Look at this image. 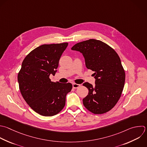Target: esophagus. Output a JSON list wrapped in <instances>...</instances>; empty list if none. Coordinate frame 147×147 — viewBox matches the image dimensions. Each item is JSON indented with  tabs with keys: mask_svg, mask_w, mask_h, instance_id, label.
Returning a JSON list of instances; mask_svg holds the SVG:
<instances>
[{
	"mask_svg": "<svg viewBox=\"0 0 147 147\" xmlns=\"http://www.w3.org/2000/svg\"><path fill=\"white\" fill-rule=\"evenodd\" d=\"M80 86V84H76V83H73V84H72V87L74 88H77L79 87Z\"/></svg>",
	"mask_w": 147,
	"mask_h": 147,
	"instance_id": "esophagus-1",
	"label": "esophagus"
}]
</instances>
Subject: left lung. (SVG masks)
<instances>
[{
    "label": "left lung",
    "mask_w": 147,
    "mask_h": 147,
    "mask_svg": "<svg viewBox=\"0 0 147 147\" xmlns=\"http://www.w3.org/2000/svg\"><path fill=\"white\" fill-rule=\"evenodd\" d=\"M71 49L83 53L86 67L95 72V87L88 82L83 84L88 90L83 105L95 114L110 111L119 99L125 84V72L119 56L109 45L94 39L78 42Z\"/></svg>",
    "instance_id": "left-lung-1"
}]
</instances>
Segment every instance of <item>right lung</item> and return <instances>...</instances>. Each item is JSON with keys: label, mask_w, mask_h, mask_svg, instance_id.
<instances>
[{"label": "right lung", "mask_w": 147, "mask_h": 147, "mask_svg": "<svg viewBox=\"0 0 147 147\" xmlns=\"http://www.w3.org/2000/svg\"><path fill=\"white\" fill-rule=\"evenodd\" d=\"M68 43L44 44L31 51L24 59L18 74L19 88L28 105L43 116L60 113L65 105V97L72 85L51 82L60 57Z\"/></svg>", "instance_id": "obj_1"}]
</instances>
